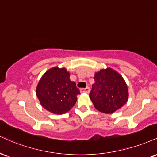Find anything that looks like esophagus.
Returning <instances> with one entry per match:
<instances>
[{
	"label": "esophagus",
	"mask_w": 157,
	"mask_h": 157,
	"mask_svg": "<svg viewBox=\"0 0 157 157\" xmlns=\"http://www.w3.org/2000/svg\"><path fill=\"white\" fill-rule=\"evenodd\" d=\"M80 92L81 93H90V87H86L85 89H81Z\"/></svg>",
	"instance_id": "34e87169"
}]
</instances>
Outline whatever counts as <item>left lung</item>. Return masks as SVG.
<instances>
[{
	"instance_id": "obj_1",
	"label": "left lung",
	"mask_w": 157,
	"mask_h": 157,
	"mask_svg": "<svg viewBox=\"0 0 157 157\" xmlns=\"http://www.w3.org/2000/svg\"><path fill=\"white\" fill-rule=\"evenodd\" d=\"M90 98L98 111L112 113L125 105L129 98L127 85L121 75L107 67L94 74Z\"/></svg>"
}]
</instances>
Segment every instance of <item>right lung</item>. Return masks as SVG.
I'll return each mask as SVG.
<instances>
[{"mask_svg":"<svg viewBox=\"0 0 157 157\" xmlns=\"http://www.w3.org/2000/svg\"><path fill=\"white\" fill-rule=\"evenodd\" d=\"M65 67L55 66L46 71L36 87V95L40 105L55 114L67 113L77 101L80 91L70 79Z\"/></svg>","mask_w":157,"mask_h":157,"instance_id":"add662e5","label":"right lung"}]
</instances>
